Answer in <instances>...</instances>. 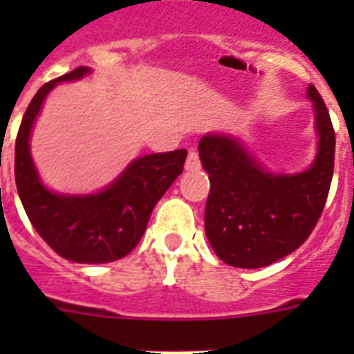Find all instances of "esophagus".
Listing matches in <instances>:
<instances>
[{
	"label": "esophagus",
	"instance_id": "esophagus-1",
	"mask_svg": "<svg viewBox=\"0 0 354 354\" xmlns=\"http://www.w3.org/2000/svg\"><path fill=\"white\" fill-rule=\"evenodd\" d=\"M200 168V158H198V152L195 149H189L187 152V159H186V170L187 171H195Z\"/></svg>",
	"mask_w": 354,
	"mask_h": 354
}]
</instances>
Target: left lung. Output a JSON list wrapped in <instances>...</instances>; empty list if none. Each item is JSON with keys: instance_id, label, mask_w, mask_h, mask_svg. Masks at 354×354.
Listing matches in <instances>:
<instances>
[{"instance_id": "left-lung-1", "label": "left lung", "mask_w": 354, "mask_h": 354, "mask_svg": "<svg viewBox=\"0 0 354 354\" xmlns=\"http://www.w3.org/2000/svg\"><path fill=\"white\" fill-rule=\"evenodd\" d=\"M306 97L314 106L317 152L298 174H274L253 158L234 134L207 133L198 143L211 192L205 204V236L225 264L255 270L298 250L326 204L335 162V131L315 86Z\"/></svg>"}]
</instances>
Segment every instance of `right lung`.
<instances>
[{
	"label": "right lung",
	"instance_id": "right-lung-1",
	"mask_svg": "<svg viewBox=\"0 0 354 354\" xmlns=\"http://www.w3.org/2000/svg\"><path fill=\"white\" fill-rule=\"evenodd\" d=\"M90 72V67L74 68L44 84L31 99L15 140V184L31 225L58 255L80 264H106L138 245L152 209L183 174L187 152L179 149L134 159L113 183L90 195L51 192L31 158V129L56 84L80 81Z\"/></svg>",
	"mask_w": 354,
	"mask_h": 354
}]
</instances>
